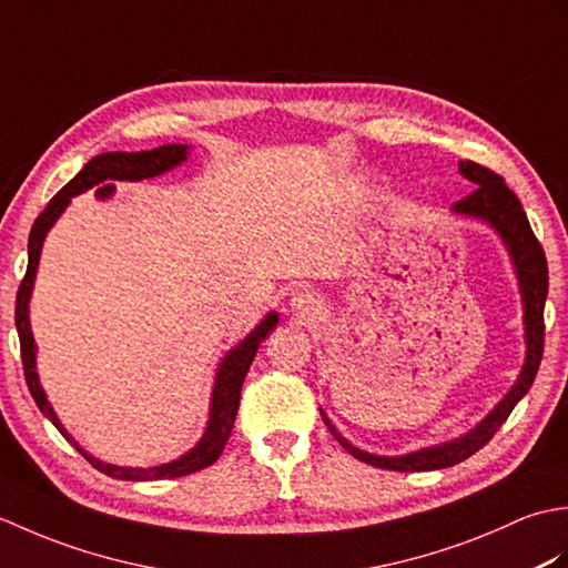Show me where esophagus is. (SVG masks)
I'll list each match as a JSON object with an SVG mask.
<instances>
[{
  "instance_id": "esophagus-1",
  "label": "esophagus",
  "mask_w": 568,
  "mask_h": 568,
  "mask_svg": "<svg viewBox=\"0 0 568 568\" xmlns=\"http://www.w3.org/2000/svg\"><path fill=\"white\" fill-rule=\"evenodd\" d=\"M291 310L293 315L300 320V322H315L322 317V305L320 300L315 295L310 293H297L293 300H291Z\"/></svg>"
}]
</instances>
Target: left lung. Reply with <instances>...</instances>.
<instances>
[{"label": "left lung", "mask_w": 568, "mask_h": 568, "mask_svg": "<svg viewBox=\"0 0 568 568\" xmlns=\"http://www.w3.org/2000/svg\"><path fill=\"white\" fill-rule=\"evenodd\" d=\"M458 175L468 183V195L452 204V214L462 216V220L480 222L498 234L505 251H508L510 265L517 277V291H520L523 303V332H525V361L523 368L517 373L510 390L505 393L500 400L493 405L490 413L476 422L468 432L458 434L454 439H446L439 444L422 446V449L407 452V454H373L366 449H358L356 444L348 442L344 434L332 425L327 413L320 407L324 425L329 427L334 439L339 442L344 449L356 456L358 462L371 464L376 468L388 470H437L449 468L458 462H464L470 454H476L480 446H486L493 434L500 429V425L515 409V405L523 400L527 390L532 388L541 348H545V303L549 291V271L547 258L541 251L537 236L532 234V226L527 222V214L523 210L520 200L515 192L503 183V178L496 175L488 168L478 165L474 161H458Z\"/></svg>", "instance_id": "obj_1"}]
</instances>
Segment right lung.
<instances>
[{
    "label": "right lung",
    "instance_id": "add662e5",
    "mask_svg": "<svg viewBox=\"0 0 568 568\" xmlns=\"http://www.w3.org/2000/svg\"><path fill=\"white\" fill-rule=\"evenodd\" d=\"M192 146L187 143H163L159 149L151 151H136V153H100L82 168V171L70 180V183L58 192V195L45 204V210L39 214V220L33 222L31 234H29V265H27V277L21 281L19 295H17V332L21 342V361H23V376H27V385L31 390V397L39 405L41 413L53 422L55 429L63 434V437L75 446V449L88 458V462L102 470L104 476L122 478V480H161V478H180L190 476L200 468L212 466L216 458H220L222 449L229 442V434L234 429V419L239 413V397H241V383H244L246 373L251 368V361L256 358V352L261 342L277 327V312L271 310L256 327H253L244 339L234 344L229 352L220 358L214 371V383H212V395H210V413H207V425H204L202 437L195 442L192 449L180 454L171 462L159 464V466H116L106 464L102 458L92 456L88 449L75 442V437L63 427V422L58 419L55 409L48 400V395L41 385L39 371H36V354H39V346H36L33 332H31V295L36 285V273H39V261L41 251L45 244V236L51 232L53 224L63 216V212L70 207L72 197L82 195L92 187L94 197L98 200H112L116 195L114 183H141V180L159 178L175 171L178 165H183L190 159Z\"/></svg>",
    "mask_w": 568,
    "mask_h": 568
}]
</instances>
